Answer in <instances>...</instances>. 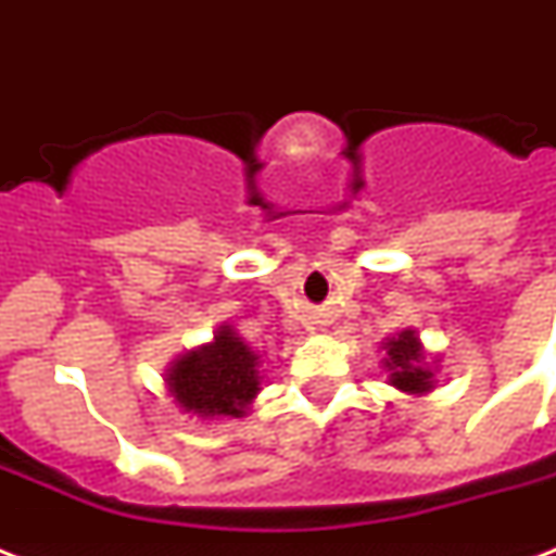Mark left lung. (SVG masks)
I'll list each match as a JSON object with an SVG mask.
<instances>
[{
	"label": "left lung",
	"instance_id": "8db88e82",
	"mask_svg": "<svg viewBox=\"0 0 556 556\" xmlns=\"http://www.w3.org/2000/svg\"><path fill=\"white\" fill-rule=\"evenodd\" d=\"M380 349H383L380 366L387 371L389 387L415 397L427 395V392L435 389V383H439V357L424 349L418 331H397L395 338L383 340Z\"/></svg>",
	"mask_w": 556,
	"mask_h": 556
}]
</instances>
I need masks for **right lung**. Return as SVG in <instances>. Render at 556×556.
<instances>
[{"mask_svg":"<svg viewBox=\"0 0 556 556\" xmlns=\"http://www.w3.org/2000/svg\"><path fill=\"white\" fill-rule=\"evenodd\" d=\"M262 355L233 326L222 323L210 343L169 361L164 383L181 413L199 421L244 418L262 389Z\"/></svg>","mask_w":556,"mask_h":556,"instance_id":"add662e5","label":"right lung"}]
</instances>
